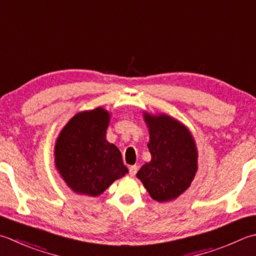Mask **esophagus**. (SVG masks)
<instances>
[{
  "label": "esophagus",
  "instance_id": "obj_1",
  "mask_svg": "<svg viewBox=\"0 0 256 256\" xmlns=\"http://www.w3.org/2000/svg\"><path fill=\"white\" fill-rule=\"evenodd\" d=\"M128 170H130V175H131V176H134L138 172V166L136 165H132V166H130Z\"/></svg>",
  "mask_w": 256,
  "mask_h": 256
}]
</instances>
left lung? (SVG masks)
<instances>
[{
  "instance_id": "8db88e82",
  "label": "left lung",
  "mask_w": 256,
  "mask_h": 256,
  "mask_svg": "<svg viewBox=\"0 0 256 256\" xmlns=\"http://www.w3.org/2000/svg\"><path fill=\"white\" fill-rule=\"evenodd\" d=\"M150 134L151 161L136 173L150 196L160 203L176 200L198 172V152L190 130L168 114L143 112Z\"/></svg>"
}]
</instances>
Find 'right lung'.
Instances as JSON below:
<instances>
[{"label": "right lung", "mask_w": 256, "mask_h": 256, "mask_svg": "<svg viewBox=\"0 0 256 256\" xmlns=\"http://www.w3.org/2000/svg\"><path fill=\"white\" fill-rule=\"evenodd\" d=\"M111 113L98 106L74 115L54 146L60 176L75 194L98 196L128 173L118 146L106 140Z\"/></svg>", "instance_id": "1"}]
</instances>
